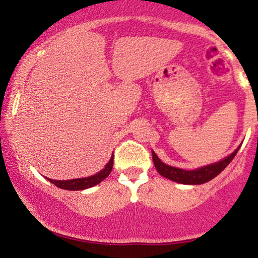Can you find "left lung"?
<instances>
[{
  "label": "left lung",
  "instance_id": "left-lung-1",
  "mask_svg": "<svg viewBox=\"0 0 258 258\" xmlns=\"http://www.w3.org/2000/svg\"><path fill=\"white\" fill-rule=\"evenodd\" d=\"M239 149H240V146L236 148V149L234 150L229 156L222 159L221 161L215 162V164H211V165H207V166L199 167L197 168V170H190V171L182 170V168L173 167V166H170V165L164 164V162L158 158V155H156L155 153L153 152L152 154H153V161H154V165H155V168L158 170V172L161 174V176L166 177V178L173 180V182L180 183V184L197 185V184H203V183L209 182V180L215 178L216 176H218V174H220L222 171H223L224 168L230 164V161L235 158L236 153H238Z\"/></svg>",
  "mask_w": 258,
  "mask_h": 258
}]
</instances>
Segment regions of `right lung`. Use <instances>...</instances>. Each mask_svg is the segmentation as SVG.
<instances>
[{
	"mask_svg": "<svg viewBox=\"0 0 258 258\" xmlns=\"http://www.w3.org/2000/svg\"><path fill=\"white\" fill-rule=\"evenodd\" d=\"M112 165H114V155L111 156L110 160H109V162L105 165V167L103 168L102 171H99L98 173L93 174V176L85 177V178H75V179H68V180H55L51 178H47V179H48L51 183H53L55 186L65 189V190H84V189L97 185L98 183L102 182L103 179H105L111 172Z\"/></svg>",
	"mask_w": 258,
	"mask_h": 258,
	"instance_id": "1",
	"label": "right lung"
}]
</instances>
